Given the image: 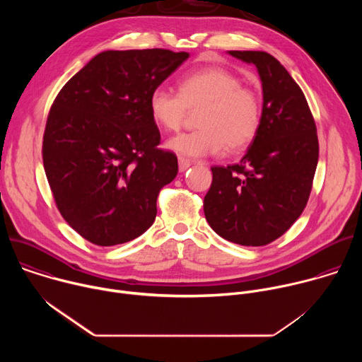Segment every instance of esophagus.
<instances>
[{
  "mask_svg": "<svg viewBox=\"0 0 362 362\" xmlns=\"http://www.w3.org/2000/svg\"><path fill=\"white\" fill-rule=\"evenodd\" d=\"M190 165H192V162H190L189 159L179 156V170H180V172H185V170H187V169L190 168Z\"/></svg>",
  "mask_w": 362,
  "mask_h": 362,
  "instance_id": "1",
  "label": "esophagus"
}]
</instances>
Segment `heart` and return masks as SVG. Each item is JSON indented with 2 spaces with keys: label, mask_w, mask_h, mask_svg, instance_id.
<instances>
[{
  "label": "heart",
  "mask_w": 362,
  "mask_h": 362,
  "mask_svg": "<svg viewBox=\"0 0 362 362\" xmlns=\"http://www.w3.org/2000/svg\"><path fill=\"white\" fill-rule=\"evenodd\" d=\"M200 129L180 133L168 147L182 156L202 158L247 147L261 129L262 107L257 94L242 86L240 78L223 67H204L179 81V93L156 87L148 95V112L159 127L179 130L197 110Z\"/></svg>",
  "instance_id": "obj_1"
}]
</instances>
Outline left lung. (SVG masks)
<instances>
[{"label":"left lung","mask_w":362,"mask_h":362,"mask_svg":"<svg viewBox=\"0 0 362 362\" xmlns=\"http://www.w3.org/2000/svg\"><path fill=\"white\" fill-rule=\"evenodd\" d=\"M256 66L262 81V122L242 160L212 168L204 216L223 239L264 246L303 212L313 190L320 144L308 101L286 69L265 51H229Z\"/></svg>","instance_id":"8db88e82"}]
</instances>
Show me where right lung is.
<instances>
[{
    "label": "right lung",
    "instance_id": "1",
    "mask_svg": "<svg viewBox=\"0 0 362 362\" xmlns=\"http://www.w3.org/2000/svg\"><path fill=\"white\" fill-rule=\"evenodd\" d=\"M189 53L103 51L73 76L49 109L42 163L57 209L86 240L115 246L144 233L158 196L177 175L162 150L148 95Z\"/></svg>",
    "mask_w": 362,
    "mask_h": 362
}]
</instances>
